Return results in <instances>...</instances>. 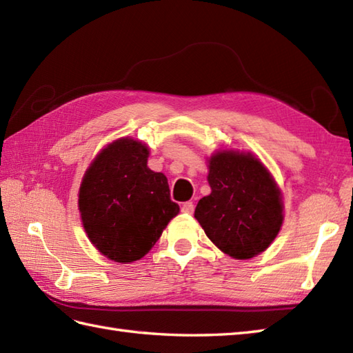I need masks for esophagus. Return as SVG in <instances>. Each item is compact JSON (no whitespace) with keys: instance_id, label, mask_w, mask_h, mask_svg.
<instances>
[{"instance_id":"1","label":"esophagus","mask_w":353,"mask_h":353,"mask_svg":"<svg viewBox=\"0 0 353 353\" xmlns=\"http://www.w3.org/2000/svg\"><path fill=\"white\" fill-rule=\"evenodd\" d=\"M182 212H185V214H192L194 212L192 201H185V203L182 205Z\"/></svg>"}]
</instances>
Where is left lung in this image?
Here are the masks:
<instances>
[{
    "mask_svg": "<svg viewBox=\"0 0 353 353\" xmlns=\"http://www.w3.org/2000/svg\"><path fill=\"white\" fill-rule=\"evenodd\" d=\"M211 194L200 199L194 216L206 236L235 259L268 249L283 221L282 192L258 156L219 150L208 157Z\"/></svg>",
    "mask_w": 353,
    "mask_h": 353,
    "instance_id": "8db88e82",
    "label": "left lung"
}]
</instances>
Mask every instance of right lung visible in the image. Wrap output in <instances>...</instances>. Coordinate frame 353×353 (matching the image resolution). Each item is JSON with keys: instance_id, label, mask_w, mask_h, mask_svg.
I'll return each mask as SVG.
<instances>
[{"instance_id": "obj_1", "label": "right lung", "mask_w": 353, "mask_h": 353, "mask_svg": "<svg viewBox=\"0 0 353 353\" xmlns=\"http://www.w3.org/2000/svg\"><path fill=\"white\" fill-rule=\"evenodd\" d=\"M150 148L129 137L112 141L85 171L79 211L89 241L108 259L144 258L181 211L168 179L147 167Z\"/></svg>"}]
</instances>
